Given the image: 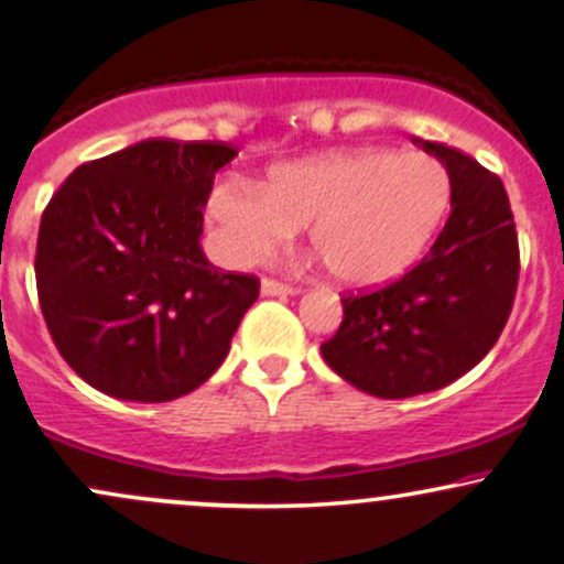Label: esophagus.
Segmentation results:
<instances>
[{"instance_id":"esophagus-1","label":"esophagus","mask_w":564,"mask_h":564,"mask_svg":"<svg viewBox=\"0 0 564 564\" xmlns=\"http://www.w3.org/2000/svg\"><path fill=\"white\" fill-rule=\"evenodd\" d=\"M261 293L263 295H293L295 288L288 282H280V280H271V276H263L261 280Z\"/></svg>"}]
</instances>
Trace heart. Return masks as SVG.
<instances>
[{
  "mask_svg": "<svg viewBox=\"0 0 564 564\" xmlns=\"http://www.w3.org/2000/svg\"><path fill=\"white\" fill-rule=\"evenodd\" d=\"M452 192L438 158L361 148L276 165L261 184L221 178L205 210L240 267L271 256L308 224L311 248L337 282L377 288L420 261Z\"/></svg>",
  "mask_w": 564,
  "mask_h": 564,
  "instance_id": "1",
  "label": "heart"
}]
</instances>
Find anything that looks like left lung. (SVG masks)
I'll return each mask as SVG.
<instances>
[{"label":"left lung","mask_w":564,"mask_h":564,"mask_svg":"<svg viewBox=\"0 0 564 564\" xmlns=\"http://www.w3.org/2000/svg\"><path fill=\"white\" fill-rule=\"evenodd\" d=\"M452 174V214L427 256L401 280L346 295L322 356L377 399L430 393L478 364L499 340L520 280V245L501 178L438 142L416 139Z\"/></svg>","instance_id":"8db88e82"}]
</instances>
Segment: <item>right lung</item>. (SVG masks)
Listing matches in <instances>:
<instances>
[{"label": "right lung", "mask_w": 564, "mask_h": 564, "mask_svg": "<svg viewBox=\"0 0 564 564\" xmlns=\"http://www.w3.org/2000/svg\"><path fill=\"white\" fill-rule=\"evenodd\" d=\"M224 142L144 139L78 165L42 214L36 290L68 367L112 399L161 403L203 386L258 297L200 248Z\"/></svg>", "instance_id": "right-lung-1"}]
</instances>
